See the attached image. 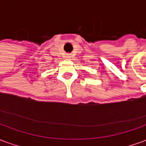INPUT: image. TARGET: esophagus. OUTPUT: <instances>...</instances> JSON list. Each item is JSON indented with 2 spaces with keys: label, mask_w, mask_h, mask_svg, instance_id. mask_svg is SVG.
Wrapping results in <instances>:
<instances>
[{
  "label": "esophagus",
  "mask_w": 146,
  "mask_h": 146,
  "mask_svg": "<svg viewBox=\"0 0 146 146\" xmlns=\"http://www.w3.org/2000/svg\"><path fill=\"white\" fill-rule=\"evenodd\" d=\"M66 58H71V55H70V54H66Z\"/></svg>",
  "instance_id": "obj_1"
}]
</instances>
